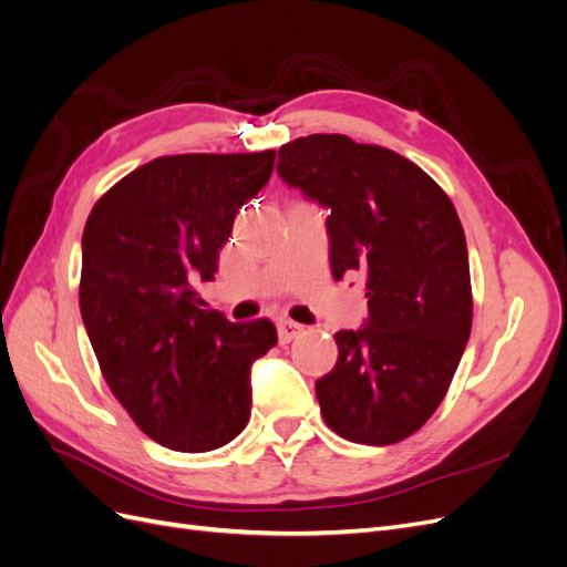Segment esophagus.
I'll return each instance as SVG.
<instances>
[{"mask_svg":"<svg viewBox=\"0 0 567 567\" xmlns=\"http://www.w3.org/2000/svg\"><path fill=\"white\" fill-rule=\"evenodd\" d=\"M277 331H279V340L281 342H290V340H296V338L302 336L305 326L298 323V321H290V319H279Z\"/></svg>","mask_w":567,"mask_h":567,"instance_id":"1","label":"esophagus"}]
</instances>
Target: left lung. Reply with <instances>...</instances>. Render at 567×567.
<instances>
[{"mask_svg": "<svg viewBox=\"0 0 567 567\" xmlns=\"http://www.w3.org/2000/svg\"><path fill=\"white\" fill-rule=\"evenodd\" d=\"M279 175L331 208L333 279H367L369 321L338 331V362L317 381L326 425L385 447L435 414L473 323L468 248L454 203L400 153L346 134L279 148Z\"/></svg>", "mask_w": 567, "mask_h": 567, "instance_id": "1", "label": "left lung"}]
</instances>
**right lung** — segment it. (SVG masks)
I'll return each instance as SVG.
<instances>
[{
    "instance_id": "add662e5",
    "label": "right lung",
    "mask_w": 567,
    "mask_h": 567,
    "mask_svg": "<svg viewBox=\"0 0 567 567\" xmlns=\"http://www.w3.org/2000/svg\"><path fill=\"white\" fill-rule=\"evenodd\" d=\"M274 151L182 153L132 169L82 231L80 312L130 419L175 452L225 447L250 419V364L277 346L267 319L203 310L234 217L269 182Z\"/></svg>"
}]
</instances>
